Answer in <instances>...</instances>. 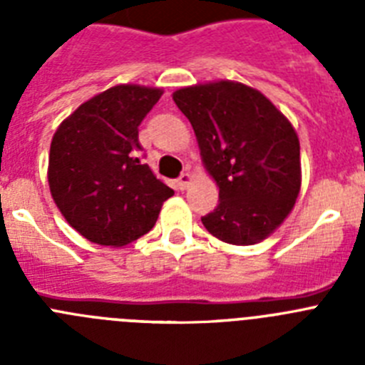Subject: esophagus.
<instances>
[{"instance_id": "34e87169", "label": "esophagus", "mask_w": 365, "mask_h": 365, "mask_svg": "<svg viewBox=\"0 0 365 365\" xmlns=\"http://www.w3.org/2000/svg\"><path fill=\"white\" fill-rule=\"evenodd\" d=\"M192 182H193V175H192V173H188V172L182 173V175L177 179V186H179V190H188Z\"/></svg>"}]
</instances>
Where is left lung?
Listing matches in <instances>:
<instances>
[{
    "label": "left lung",
    "instance_id": "obj_1",
    "mask_svg": "<svg viewBox=\"0 0 365 365\" xmlns=\"http://www.w3.org/2000/svg\"><path fill=\"white\" fill-rule=\"evenodd\" d=\"M197 137L219 205L201 217L230 245L267 240L294 208L302 186L299 140L289 118L254 87L232 80L173 93Z\"/></svg>",
    "mask_w": 365,
    "mask_h": 365
}]
</instances>
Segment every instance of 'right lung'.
<instances>
[{
  "label": "right lung",
  "instance_id": "add662e5",
  "mask_svg": "<svg viewBox=\"0 0 365 365\" xmlns=\"http://www.w3.org/2000/svg\"><path fill=\"white\" fill-rule=\"evenodd\" d=\"M163 89L120 83L98 93L58 125L51 143V195L91 243L122 247L153 228L173 190L143 164L138 125Z\"/></svg>",
  "mask_w": 365,
  "mask_h": 365
}]
</instances>
